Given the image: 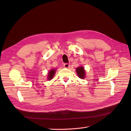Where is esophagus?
I'll use <instances>...</instances> for the list:
<instances>
[{"mask_svg": "<svg viewBox=\"0 0 131 131\" xmlns=\"http://www.w3.org/2000/svg\"><path fill=\"white\" fill-rule=\"evenodd\" d=\"M69 67H70V64L69 63H64V67L66 68H69Z\"/></svg>", "mask_w": 131, "mask_h": 131, "instance_id": "1", "label": "esophagus"}]
</instances>
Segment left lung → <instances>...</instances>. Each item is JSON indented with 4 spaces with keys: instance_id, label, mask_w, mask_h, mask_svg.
<instances>
[{
    "instance_id": "1",
    "label": "left lung",
    "mask_w": 131,
    "mask_h": 131,
    "mask_svg": "<svg viewBox=\"0 0 131 131\" xmlns=\"http://www.w3.org/2000/svg\"><path fill=\"white\" fill-rule=\"evenodd\" d=\"M77 74L79 77L81 79H84L85 76V71L84 70V68L82 67H78L76 69Z\"/></svg>"
}]
</instances>
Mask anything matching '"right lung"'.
<instances>
[{
	"mask_svg": "<svg viewBox=\"0 0 131 131\" xmlns=\"http://www.w3.org/2000/svg\"><path fill=\"white\" fill-rule=\"evenodd\" d=\"M56 70L53 69L52 70H51L50 72H49L48 78H47L49 79V80H51V79H52L53 78V76H54V75L55 74V72H56Z\"/></svg>",
	"mask_w": 131,
	"mask_h": 131,
	"instance_id": "right-lung-1",
	"label": "right lung"
}]
</instances>
